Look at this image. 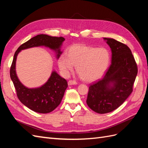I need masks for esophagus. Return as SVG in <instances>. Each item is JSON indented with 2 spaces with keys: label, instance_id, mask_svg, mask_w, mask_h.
<instances>
[{
  "label": "esophagus",
  "instance_id": "1",
  "mask_svg": "<svg viewBox=\"0 0 148 148\" xmlns=\"http://www.w3.org/2000/svg\"><path fill=\"white\" fill-rule=\"evenodd\" d=\"M77 84V82L75 81H74V80H70V81H68V85H69V86H71V85H75V84Z\"/></svg>",
  "mask_w": 148,
  "mask_h": 148
}]
</instances>
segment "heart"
<instances>
[{
	"instance_id": "heart-1",
	"label": "heart",
	"mask_w": 148,
	"mask_h": 148,
	"mask_svg": "<svg viewBox=\"0 0 148 148\" xmlns=\"http://www.w3.org/2000/svg\"><path fill=\"white\" fill-rule=\"evenodd\" d=\"M111 56L106 48L84 45H74L67 54L60 55L59 67L63 75H69L77 66V71L83 80L93 82L103 76L110 62Z\"/></svg>"
}]
</instances>
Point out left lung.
Returning a JSON list of instances; mask_svg holds the SVG:
<instances>
[{"label": "left lung", "instance_id": "left-lung-1", "mask_svg": "<svg viewBox=\"0 0 148 148\" xmlns=\"http://www.w3.org/2000/svg\"><path fill=\"white\" fill-rule=\"evenodd\" d=\"M104 39L111 49V64L103 78L90 84L86 100L88 106L99 114L112 112L126 101L138 74L131 49L114 39Z\"/></svg>", "mask_w": 148, "mask_h": 148}]
</instances>
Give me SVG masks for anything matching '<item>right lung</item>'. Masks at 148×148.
Listing matches in <instances>:
<instances>
[{
    "label": "right lung",
    "instance_id": "right-lung-1",
    "mask_svg": "<svg viewBox=\"0 0 148 148\" xmlns=\"http://www.w3.org/2000/svg\"><path fill=\"white\" fill-rule=\"evenodd\" d=\"M65 39L62 37H52L39 34L31 38L17 49L14 56L10 69V76L13 82L17 96L21 103L32 111L46 114L51 112L60 104L67 88V82L53 71L47 82L40 88L29 89L18 80L16 72V62L18 53L23 49L38 46H45L54 50L59 58L62 51L60 47Z\"/></svg>",
    "mask_w": 148,
    "mask_h": 148
}]
</instances>
